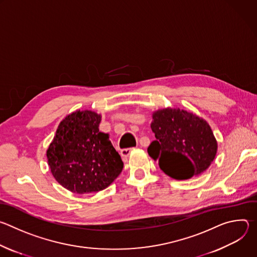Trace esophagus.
<instances>
[{
  "label": "esophagus",
  "instance_id": "esophagus-1",
  "mask_svg": "<svg viewBox=\"0 0 257 257\" xmlns=\"http://www.w3.org/2000/svg\"><path fill=\"white\" fill-rule=\"evenodd\" d=\"M134 150H135V149H124V150H122V151H121V153H120V154H121V156H122V157L127 158V157H128V156H129V155H130Z\"/></svg>",
  "mask_w": 257,
  "mask_h": 257
}]
</instances>
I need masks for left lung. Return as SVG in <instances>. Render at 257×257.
<instances>
[{"label":"left lung","instance_id":"1","mask_svg":"<svg viewBox=\"0 0 257 257\" xmlns=\"http://www.w3.org/2000/svg\"><path fill=\"white\" fill-rule=\"evenodd\" d=\"M154 140L148 149L161 170L176 180H187L205 172L213 162L217 142L208 123L179 107L153 113Z\"/></svg>","mask_w":257,"mask_h":257}]
</instances>
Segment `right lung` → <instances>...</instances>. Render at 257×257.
<instances>
[{
  "label": "right lung",
  "mask_w": 257,
  "mask_h": 257,
  "mask_svg": "<svg viewBox=\"0 0 257 257\" xmlns=\"http://www.w3.org/2000/svg\"><path fill=\"white\" fill-rule=\"evenodd\" d=\"M100 120L99 114L89 109L69 114L59 124L47 151L52 175L71 192L101 191L123 170L124 164L108 134L98 129Z\"/></svg>",
  "instance_id": "right-lung-1"
}]
</instances>
